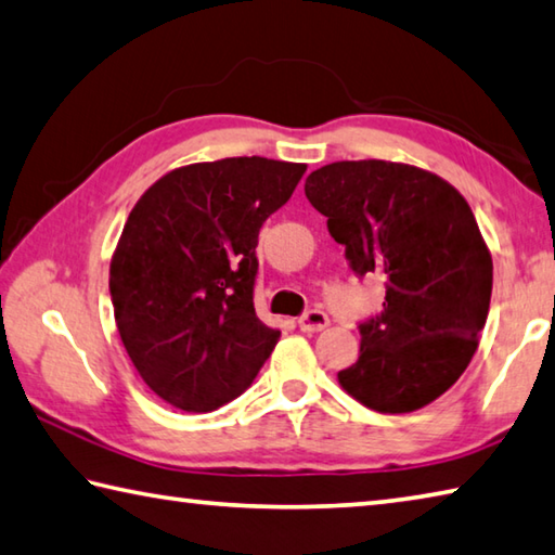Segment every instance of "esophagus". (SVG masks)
I'll list each match as a JSON object with an SVG mask.
<instances>
[{
	"mask_svg": "<svg viewBox=\"0 0 555 555\" xmlns=\"http://www.w3.org/2000/svg\"><path fill=\"white\" fill-rule=\"evenodd\" d=\"M297 323H299V328L305 331V333H319V331L326 328L331 321H328V317L321 309H311Z\"/></svg>",
	"mask_w": 555,
	"mask_h": 555,
	"instance_id": "esophagus-1",
	"label": "esophagus"
}]
</instances>
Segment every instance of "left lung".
Here are the masks:
<instances>
[{
	"label": "left lung",
	"mask_w": 555,
	"mask_h": 555,
	"mask_svg": "<svg viewBox=\"0 0 555 555\" xmlns=\"http://www.w3.org/2000/svg\"><path fill=\"white\" fill-rule=\"evenodd\" d=\"M305 193L354 273L386 280L384 309L360 323V358L338 372L340 386L379 413L440 399L474 358L493 292V258L464 195L382 159L321 166Z\"/></svg>",
	"instance_id": "obj_1"
}]
</instances>
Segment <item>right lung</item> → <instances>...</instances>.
<instances>
[{
	"instance_id": "1",
	"label": "right lung",
	"mask_w": 555,
	"mask_h": 555,
	"mask_svg": "<svg viewBox=\"0 0 555 555\" xmlns=\"http://www.w3.org/2000/svg\"><path fill=\"white\" fill-rule=\"evenodd\" d=\"M307 164H188L150 185L111 258V299L134 370L162 401L210 413L244 393L278 345L256 317L258 232Z\"/></svg>"
}]
</instances>
